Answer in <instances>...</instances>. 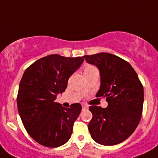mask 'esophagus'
<instances>
[{
	"label": "esophagus",
	"mask_w": 158,
	"mask_h": 158,
	"mask_svg": "<svg viewBox=\"0 0 158 158\" xmlns=\"http://www.w3.org/2000/svg\"><path fill=\"white\" fill-rule=\"evenodd\" d=\"M81 106H82V109L83 110L88 109V108H89V106H88L86 104H82Z\"/></svg>",
	"instance_id": "1"
}]
</instances>
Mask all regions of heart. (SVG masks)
Wrapping results in <instances>:
<instances>
[{
  "instance_id": "heart-1",
  "label": "heart",
  "mask_w": 158,
  "mask_h": 158,
  "mask_svg": "<svg viewBox=\"0 0 158 158\" xmlns=\"http://www.w3.org/2000/svg\"><path fill=\"white\" fill-rule=\"evenodd\" d=\"M96 71H97V69L93 65H86L84 67V73H89L96 72Z\"/></svg>"
}]
</instances>
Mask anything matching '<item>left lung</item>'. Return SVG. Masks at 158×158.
<instances>
[{
    "mask_svg": "<svg viewBox=\"0 0 158 158\" xmlns=\"http://www.w3.org/2000/svg\"><path fill=\"white\" fill-rule=\"evenodd\" d=\"M88 63L100 70V87L96 97H104L107 107L90 106L93 118L89 131L96 142L114 146L129 138L140 122L144 91L129 62L109 53L85 55Z\"/></svg>",
    "mask_w": 158,
    "mask_h": 158,
    "instance_id": "obj_1",
    "label": "left lung"
}]
</instances>
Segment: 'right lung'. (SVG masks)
I'll return each mask as SVG.
<instances>
[{
  "label": "right lung",
  "instance_id": "1",
  "mask_svg": "<svg viewBox=\"0 0 158 158\" xmlns=\"http://www.w3.org/2000/svg\"><path fill=\"white\" fill-rule=\"evenodd\" d=\"M83 62L81 57L52 54L37 60L23 73L16 100L18 111L27 133L42 146L58 147L70 139L81 105L76 103L65 108L54 100L65 92L69 77Z\"/></svg>",
  "mask_w": 158,
  "mask_h": 158
}]
</instances>
